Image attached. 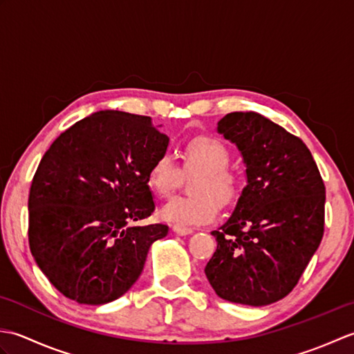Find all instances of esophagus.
Wrapping results in <instances>:
<instances>
[{"mask_svg": "<svg viewBox=\"0 0 354 354\" xmlns=\"http://www.w3.org/2000/svg\"><path fill=\"white\" fill-rule=\"evenodd\" d=\"M171 230L175 231L176 234H179V236H189V234H192V232H193V230H192V228L178 227V225H173V228H171Z\"/></svg>", "mask_w": 354, "mask_h": 354, "instance_id": "esophagus-1", "label": "esophagus"}]
</instances>
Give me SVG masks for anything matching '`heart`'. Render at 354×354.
<instances>
[{"mask_svg": "<svg viewBox=\"0 0 354 354\" xmlns=\"http://www.w3.org/2000/svg\"><path fill=\"white\" fill-rule=\"evenodd\" d=\"M184 169L201 171L194 184L198 196H178L160 209L164 222L178 227H196L212 222L217 214V201L230 205L237 198V181L228 171L230 152L213 137H196L184 147ZM181 169L167 152L158 155L147 171V184L155 194L167 198L178 187Z\"/></svg>", "mask_w": 354, "mask_h": 354, "instance_id": "b5f03b06", "label": "heart"}]
</instances>
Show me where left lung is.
I'll use <instances>...</instances> for the list:
<instances>
[{"instance_id": "obj_1", "label": "left lung", "mask_w": 354, "mask_h": 354, "mask_svg": "<svg viewBox=\"0 0 354 354\" xmlns=\"http://www.w3.org/2000/svg\"><path fill=\"white\" fill-rule=\"evenodd\" d=\"M217 132L242 155L246 187L212 231L217 250L205 275L227 301L272 304L295 288L318 250L326 187L304 142L257 112H231Z\"/></svg>"}]
</instances>
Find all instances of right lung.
Listing matches in <instances>:
<instances>
[{
  "instance_id": "1",
  "label": "right lung",
  "mask_w": 354,
  "mask_h": 354,
  "mask_svg": "<svg viewBox=\"0 0 354 354\" xmlns=\"http://www.w3.org/2000/svg\"><path fill=\"white\" fill-rule=\"evenodd\" d=\"M169 146L152 118L99 111L59 135L28 196V243L55 288L80 304L114 301L138 280L167 225L152 214L147 171Z\"/></svg>"
}]
</instances>
